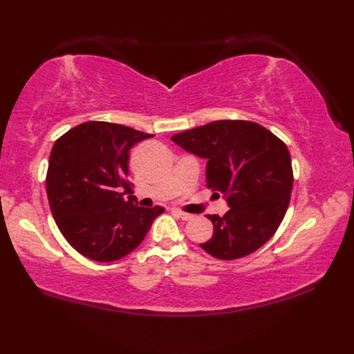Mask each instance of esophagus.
Masks as SVG:
<instances>
[{"label":"esophagus","mask_w":354,"mask_h":354,"mask_svg":"<svg viewBox=\"0 0 354 354\" xmlns=\"http://www.w3.org/2000/svg\"><path fill=\"white\" fill-rule=\"evenodd\" d=\"M173 212L176 214V216H177L178 218H181V220H190L192 217H194V216H192V214L185 212V211H180V209H174Z\"/></svg>","instance_id":"34e87169"}]
</instances>
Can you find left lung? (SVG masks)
<instances>
[{"instance_id": "8db88e82", "label": "left lung", "mask_w": 354, "mask_h": 354, "mask_svg": "<svg viewBox=\"0 0 354 354\" xmlns=\"http://www.w3.org/2000/svg\"><path fill=\"white\" fill-rule=\"evenodd\" d=\"M185 151L208 159L207 186L227 199L223 217L207 216L212 238L201 248L220 260L252 254L269 241L285 217L294 183L291 155L263 125L221 120L171 137Z\"/></svg>"}]
</instances>
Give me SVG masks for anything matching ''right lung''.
Masks as SVG:
<instances>
[{
  "instance_id": "1",
  "label": "right lung",
  "mask_w": 354,
  "mask_h": 354,
  "mask_svg": "<svg viewBox=\"0 0 354 354\" xmlns=\"http://www.w3.org/2000/svg\"><path fill=\"white\" fill-rule=\"evenodd\" d=\"M153 137L121 124L88 121L51 149L47 196L60 233L94 261L122 259L142 243L162 207H137L128 181L130 149Z\"/></svg>"
}]
</instances>
